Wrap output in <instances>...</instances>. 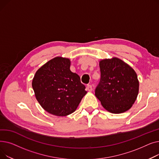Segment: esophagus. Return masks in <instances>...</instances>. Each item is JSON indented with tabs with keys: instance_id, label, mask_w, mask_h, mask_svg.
I'll use <instances>...</instances> for the list:
<instances>
[{
	"instance_id": "34e87169",
	"label": "esophagus",
	"mask_w": 159,
	"mask_h": 159,
	"mask_svg": "<svg viewBox=\"0 0 159 159\" xmlns=\"http://www.w3.org/2000/svg\"><path fill=\"white\" fill-rule=\"evenodd\" d=\"M86 88L89 91V92H91V91H92V90H93V88H92V86H91V85H87Z\"/></svg>"
}]
</instances>
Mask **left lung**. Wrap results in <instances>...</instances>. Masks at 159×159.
I'll return each instance as SVG.
<instances>
[{
    "mask_svg": "<svg viewBox=\"0 0 159 159\" xmlns=\"http://www.w3.org/2000/svg\"><path fill=\"white\" fill-rule=\"evenodd\" d=\"M99 66L101 80L95 89L96 97L110 113L119 114L129 110L139 89L135 70L116 57L100 61Z\"/></svg>",
    "mask_w": 159,
    "mask_h": 159,
    "instance_id": "left-lung-1",
    "label": "left lung"
}]
</instances>
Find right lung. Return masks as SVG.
<instances>
[{
    "label": "right lung",
    "instance_id": "obj_1",
    "mask_svg": "<svg viewBox=\"0 0 159 159\" xmlns=\"http://www.w3.org/2000/svg\"><path fill=\"white\" fill-rule=\"evenodd\" d=\"M68 58L57 57L36 71L32 88L44 110L55 116H67L77 110L86 93L79 75L70 70Z\"/></svg>",
    "mask_w": 159,
    "mask_h": 159
}]
</instances>
